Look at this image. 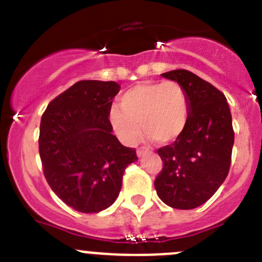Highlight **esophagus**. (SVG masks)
<instances>
[{"label":"esophagus","instance_id":"esophagus-1","mask_svg":"<svg viewBox=\"0 0 262 262\" xmlns=\"http://www.w3.org/2000/svg\"><path fill=\"white\" fill-rule=\"evenodd\" d=\"M146 149H144V148H139L138 150H136V154H138V157H141V156H144V154L146 153Z\"/></svg>","mask_w":262,"mask_h":262}]
</instances>
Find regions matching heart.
<instances>
[{"instance_id": "1", "label": "heart", "mask_w": 262, "mask_h": 262, "mask_svg": "<svg viewBox=\"0 0 262 262\" xmlns=\"http://www.w3.org/2000/svg\"><path fill=\"white\" fill-rule=\"evenodd\" d=\"M108 117L116 135L127 145L138 141L141 127L158 143H170L188 123L189 99L179 82L141 83L127 90L121 106H112Z\"/></svg>"}]
</instances>
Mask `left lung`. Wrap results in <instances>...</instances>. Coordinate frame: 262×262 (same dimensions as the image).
<instances>
[{"mask_svg": "<svg viewBox=\"0 0 262 262\" xmlns=\"http://www.w3.org/2000/svg\"><path fill=\"white\" fill-rule=\"evenodd\" d=\"M162 77L179 82L189 99V119L170 145L157 150L163 162L154 181L159 198L172 208L191 210L207 202L229 173L234 129L225 95L185 69Z\"/></svg>", "mask_w": 262, "mask_h": 262, "instance_id": "left-lung-1", "label": "left lung"}]
</instances>
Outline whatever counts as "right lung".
<instances>
[{
	"label": "right lung",
	"mask_w": 262,
	"mask_h": 262,
	"mask_svg": "<svg viewBox=\"0 0 262 262\" xmlns=\"http://www.w3.org/2000/svg\"><path fill=\"white\" fill-rule=\"evenodd\" d=\"M113 81H79L47 105L39 126V157L47 184L69 207L83 213L108 208L118 196L128 164L138 159L112 134Z\"/></svg>",
	"instance_id": "right-lung-1"
}]
</instances>
